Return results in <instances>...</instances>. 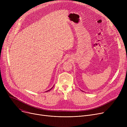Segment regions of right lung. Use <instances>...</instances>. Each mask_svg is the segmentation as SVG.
Wrapping results in <instances>:
<instances>
[{
    "label": "right lung",
    "mask_w": 127,
    "mask_h": 127,
    "mask_svg": "<svg viewBox=\"0 0 127 127\" xmlns=\"http://www.w3.org/2000/svg\"><path fill=\"white\" fill-rule=\"evenodd\" d=\"M53 87H52V88H53ZM52 88H51V89H50V90H48V91H46V92H48V91H50V90H51V89H52Z\"/></svg>",
    "instance_id": "obj_1"
}]
</instances>
